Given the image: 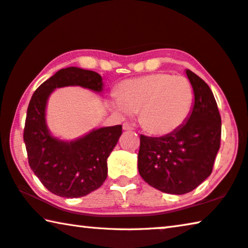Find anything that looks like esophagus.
<instances>
[{"label":"esophagus","mask_w":248,"mask_h":248,"mask_svg":"<svg viewBox=\"0 0 248 248\" xmlns=\"http://www.w3.org/2000/svg\"><path fill=\"white\" fill-rule=\"evenodd\" d=\"M123 129H124V131H133V126L129 123H124L123 124Z\"/></svg>","instance_id":"esophagus-1"}]
</instances>
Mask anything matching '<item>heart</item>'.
Segmentation results:
<instances>
[{"mask_svg":"<svg viewBox=\"0 0 248 248\" xmlns=\"http://www.w3.org/2000/svg\"><path fill=\"white\" fill-rule=\"evenodd\" d=\"M194 89L189 79L169 72H155L121 82L111 102L123 114L140 112V122L156 136L180 129L191 115Z\"/></svg>","mask_w":248,"mask_h":248,"instance_id":"1","label":"heart"}]
</instances>
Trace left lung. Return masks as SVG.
<instances>
[{"label": "left lung", "instance_id": "1", "mask_svg": "<svg viewBox=\"0 0 248 248\" xmlns=\"http://www.w3.org/2000/svg\"><path fill=\"white\" fill-rule=\"evenodd\" d=\"M186 74L196 94L186 123L170 135H140V177L170 194L188 193L201 185L212 172L221 145V115L213 93L194 72L186 69Z\"/></svg>", "mask_w": 248, "mask_h": 248}]
</instances>
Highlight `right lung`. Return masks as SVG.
<instances>
[{"mask_svg": "<svg viewBox=\"0 0 248 248\" xmlns=\"http://www.w3.org/2000/svg\"><path fill=\"white\" fill-rule=\"evenodd\" d=\"M80 86L102 91V78L77 67L62 69L40 84L27 108L24 127L28 164L50 192L63 198H80L100 188L108 176V157L122 135V125L93 129L72 141L50 135L45 112L48 96L56 88Z\"/></svg>", "mask_w": 248, "mask_h": 248, "instance_id": "1", "label": "right lung"}]
</instances>
